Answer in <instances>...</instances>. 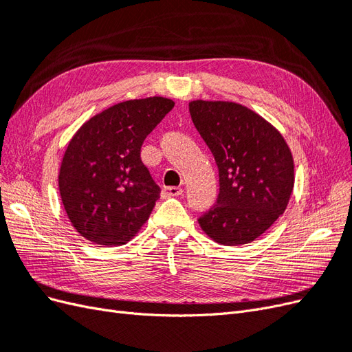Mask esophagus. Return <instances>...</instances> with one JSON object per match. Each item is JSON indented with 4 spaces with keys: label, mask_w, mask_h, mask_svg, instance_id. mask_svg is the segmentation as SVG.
Wrapping results in <instances>:
<instances>
[{
    "label": "esophagus",
    "mask_w": 352,
    "mask_h": 352,
    "mask_svg": "<svg viewBox=\"0 0 352 352\" xmlns=\"http://www.w3.org/2000/svg\"><path fill=\"white\" fill-rule=\"evenodd\" d=\"M182 194V188L179 186H166L162 190V197L163 198H172V197H179Z\"/></svg>",
    "instance_id": "34e87169"
}]
</instances>
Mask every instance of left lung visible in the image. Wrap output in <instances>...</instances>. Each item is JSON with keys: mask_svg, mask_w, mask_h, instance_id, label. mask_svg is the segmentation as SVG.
Returning a JSON list of instances; mask_svg holds the SVG:
<instances>
[{"mask_svg": "<svg viewBox=\"0 0 352 352\" xmlns=\"http://www.w3.org/2000/svg\"><path fill=\"white\" fill-rule=\"evenodd\" d=\"M189 113L219 168L216 204L198 223L221 245L257 239L278 220L294 189V160L283 136L236 102H189Z\"/></svg>", "mask_w": 352, "mask_h": 352, "instance_id": "8db88e82", "label": "left lung"}]
</instances>
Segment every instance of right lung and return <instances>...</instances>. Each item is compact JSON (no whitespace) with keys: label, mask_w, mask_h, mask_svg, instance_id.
Returning a JSON list of instances; mask_svg holds the SVG:
<instances>
[{"label":"right lung","mask_w":352,"mask_h":352,"mask_svg":"<svg viewBox=\"0 0 352 352\" xmlns=\"http://www.w3.org/2000/svg\"><path fill=\"white\" fill-rule=\"evenodd\" d=\"M175 107L163 97L129 100L85 122L63 157L58 188L73 228L88 241L117 247L150 217L160 186L141 160L148 133Z\"/></svg>","instance_id":"add662e5"}]
</instances>
